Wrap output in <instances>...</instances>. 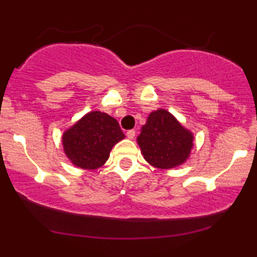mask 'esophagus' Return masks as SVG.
<instances>
[{"mask_svg": "<svg viewBox=\"0 0 257 257\" xmlns=\"http://www.w3.org/2000/svg\"><path fill=\"white\" fill-rule=\"evenodd\" d=\"M134 137H135V131H133V129H132V131L126 132V138L131 139V140H132V139H134Z\"/></svg>", "mask_w": 257, "mask_h": 257, "instance_id": "34e87169", "label": "esophagus"}]
</instances>
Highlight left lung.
I'll return each mask as SVG.
<instances>
[{
  "instance_id": "1",
  "label": "left lung",
  "mask_w": 257,
  "mask_h": 257,
  "mask_svg": "<svg viewBox=\"0 0 257 257\" xmlns=\"http://www.w3.org/2000/svg\"><path fill=\"white\" fill-rule=\"evenodd\" d=\"M193 141V133L164 109L150 113L138 137V144L146 162L164 170L176 168L189 158Z\"/></svg>"
}]
</instances>
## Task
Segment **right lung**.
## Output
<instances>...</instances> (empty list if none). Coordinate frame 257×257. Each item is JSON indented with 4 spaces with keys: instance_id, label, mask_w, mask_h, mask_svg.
<instances>
[{
    "instance_id": "right-lung-1",
    "label": "right lung",
    "mask_w": 257,
    "mask_h": 257,
    "mask_svg": "<svg viewBox=\"0 0 257 257\" xmlns=\"http://www.w3.org/2000/svg\"><path fill=\"white\" fill-rule=\"evenodd\" d=\"M124 138L113 117L100 111H91L63 133L62 145L74 165L94 170L106 163L112 147Z\"/></svg>"
}]
</instances>
